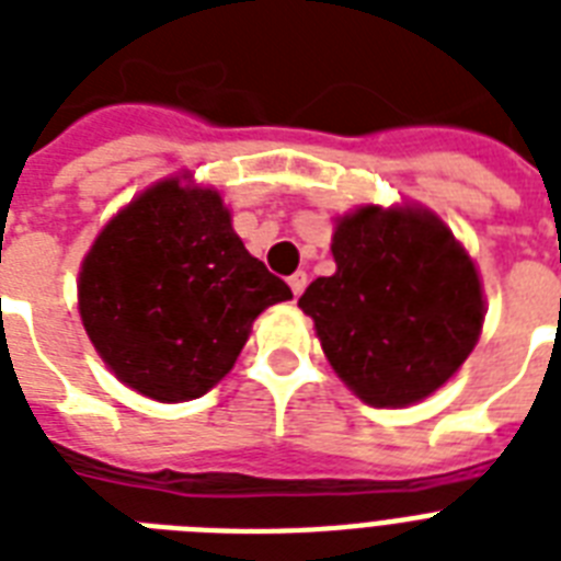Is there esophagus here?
I'll return each mask as SVG.
<instances>
[{
  "label": "esophagus",
  "mask_w": 561,
  "mask_h": 561,
  "mask_svg": "<svg viewBox=\"0 0 561 561\" xmlns=\"http://www.w3.org/2000/svg\"><path fill=\"white\" fill-rule=\"evenodd\" d=\"M288 285H290V290H294V297H299V294H302V290H306V285H308V273L297 271L294 276H288Z\"/></svg>",
  "instance_id": "obj_1"
}]
</instances>
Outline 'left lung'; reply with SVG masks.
Here are the masks:
<instances>
[{
    "mask_svg": "<svg viewBox=\"0 0 561 561\" xmlns=\"http://www.w3.org/2000/svg\"><path fill=\"white\" fill-rule=\"evenodd\" d=\"M337 271L299 297L334 373L375 408H404L443 387L483 325L474 264L422 209L364 206L337 224Z\"/></svg>",
    "mask_w": 561,
    "mask_h": 561,
    "instance_id": "obj_1",
    "label": "left lung"
}]
</instances>
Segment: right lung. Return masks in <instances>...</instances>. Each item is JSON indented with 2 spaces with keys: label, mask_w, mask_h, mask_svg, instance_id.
<instances>
[{
  "label": "right lung",
  "mask_w": 561,
  "mask_h": 561,
  "mask_svg": "<svg viewBox=\"0 0 561 561\" xmlns=\"http://www.w3.org/2000/svg\"><path fill=\"white\" fill-rule=\"evenodd\" d=\"M81 320L118 381L148 399L211 390L264 308L290 288L247 253L211 188L180 180L139 194L83 259Z\"/></svg>",
  "instance_id": "obj_1"
}]
</instances>
